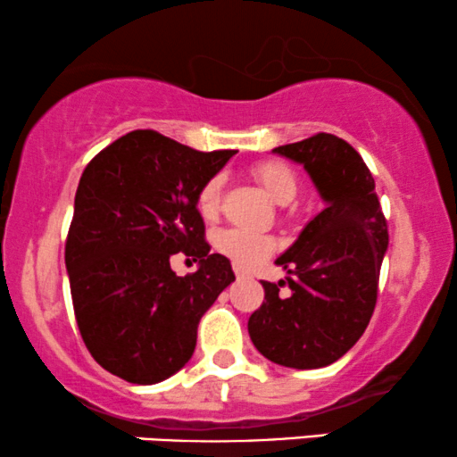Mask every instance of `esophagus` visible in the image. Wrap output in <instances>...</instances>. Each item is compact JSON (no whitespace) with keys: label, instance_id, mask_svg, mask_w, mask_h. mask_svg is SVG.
I'll list each match as a JSON object with an SVG mask.
<instances>
[{"label":"esophagus","instance_id":"1","mask_svg":"<svg viewBox=\"0 0 457 457\" xmlns=\"http://www.w3.org/2000/svg\"><path fill=\"white\" fill-rule=\"evenodd\" d=\"M233 269H235V275H237V277H245V275H247V270H245V269H241L239 264H235Z\"/></svg>","mask_w":457,"mask_h":457}]
</instances>
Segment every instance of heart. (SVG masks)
<instances>
[{"label": "heart", "mask_w": 457, "mask_h": 457, "mask_svg": "<svg viewBox=\"0 0 457 457\" xmlns=\"http://www.w3.org/2000/svg\"><path fill=\"white\" fill-rule=\"evenodd\" d=\"M252 176L260 187L279 205H287L298 191V178L287 163L279 159H266L252 168ZM222 176H212L201 185L197 193V210L204 218H214L220 204ZM216 247L239 266H256L275 252L277 243L272 237L253 233L245 228H227L216 235Z\"/></svg>", "instance_id": "b5f03b06"}]
</instances>
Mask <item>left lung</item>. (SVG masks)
Masks as SVG:
<instances>
[{"label":"left lung","instance_id":"8db88e82","mask_svg":"<svg viewBox=\"0 0 457 457\" xmlns=\"http://www.w3.org/2000/svg\"><path fill=\"white\" fill-rule=\"evenodd\" d=\"M304 165L325 201L277 264L286 281H262L264 302L247 321L253 346L272 363L294 370L331 365L357 345L378 300L388 227L371 171L334 134L272 149ZM289 285L287 299L278 287Z\"/></svg>","mask_w":457,"mask_h":457}]
</instances>
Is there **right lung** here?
I'll return each instance as SVG.
<instances>
[{"label":"right lung","instance_id":"obj_1","mask_svg":"<svg viewBox=\"0 0 457 457\" xmlns=\"http://www.w3.org/2000/svg\"><path fill=\"white\" fill-rule=\"evenodd\" d=\"M235 151L201 153L134 129L98 153L81 174L64 247L75 319L87 351L112 376L157 384L193 357L197 325L235 281L212 253L197 193ZM182 251L197 273L178 278Z\"/></svg>","mask_w":457,"mask_h":457}]
</instances>
